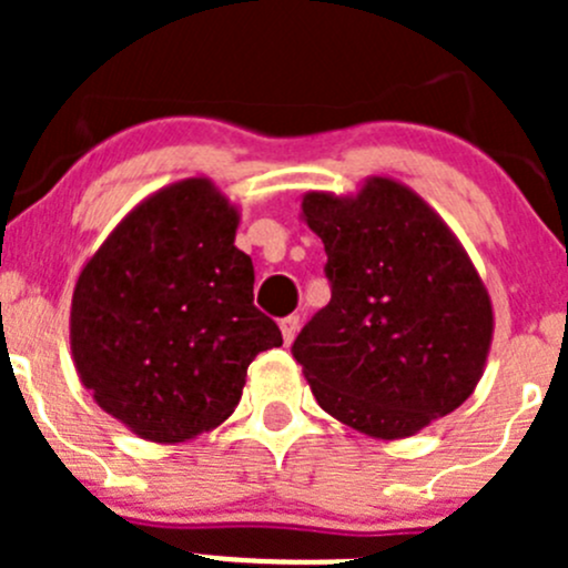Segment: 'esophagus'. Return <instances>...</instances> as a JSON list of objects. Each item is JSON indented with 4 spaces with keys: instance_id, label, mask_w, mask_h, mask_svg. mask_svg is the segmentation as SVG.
I'll use <instances>...</instances> for the list:
<instances>
[{
    "instance_id": "esophagus-1",
    "label": "esophagus",
    "mask_w": 568,
    "mask_h": 568,
    "mask_svg": "<svg viewBox=\"0 0 568 568\" xmlns=\"http://www.w3.org/2000/svg\"><path fill=\"white\" fill-rule=\"evenodd\" d=\"M280 332H283V341L291 343L296 337V332H300V316H285L283 321H280Z\"/></svg>"
}]
</instances>
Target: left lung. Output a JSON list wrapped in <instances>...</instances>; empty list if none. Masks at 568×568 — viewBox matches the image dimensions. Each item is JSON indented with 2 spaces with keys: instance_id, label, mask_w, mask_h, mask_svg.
Instances as JSON below:
<instances>
[{
  "instance_id": "obj_1",
  "label": "left lung",
  "mask_w": 568,
  "mask_h": 568,
  "mask_svg": "<svg viewBox=\"0 0 568 568\" xmlns=\"http://www.w3.org/2000/svg\"><path fill=\"white\" fill-rule=\"evenodd\" d=\"M329 305L294 341L318 406L354 432L404 439L459 409L495 335L489 291L456 233L387 175L354 194L307 192Z\"/></svg>"
}]
</instances>
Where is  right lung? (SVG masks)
<instances>
[{
    "mask_svg": "<svg viewBox=\"0 0 568 568\" xmlns=\"http://www.w3.org/2000/svg\"><path fill=\"white\" fill-rule=\"evenodd\" d=\"M239 209L211 178L148 194L79 272L71 354L95 404L148 443L211 432L242 400L252 359L283 346L252 305Z\"/></svg>",
    "mask_w": 568,
    "mask_h": 568,
    "instance_id": "right-lung-1",
    "label": "right lung"
}]
</instances>
